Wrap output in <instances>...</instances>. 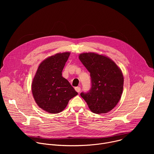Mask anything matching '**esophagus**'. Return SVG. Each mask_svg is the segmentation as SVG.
I'll return each instance as SVG.
<instances>
[{
	"label": "esophagus",
	"instance_id": "1",
	"mask_svg": "<svg viewBox=\"0 0 154 154\" xmlns=\"http://www.w3.org/2000/svg\"><path fill=\"white\" fill-rule=\"evenodd\" d=\"M75 91H76L77 93H79V92L80 91V90H81V88H80V87L77 86V87H75Z\"/></svg>",
	"mask_w": 154,
	"mask_h": 154
}]
</instances>
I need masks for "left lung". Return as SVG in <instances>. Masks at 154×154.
<instances>
[{"mask_svg":"<svg viewBox=\"0 0 154 154\" xmlns=\"http://www.w3.org/2000/svg\"><path fill=\"white\" fill-rule=\"evenodd\" d=\"M79 59L90 72L91 88L81 93L90 110L96 114L111 111L119 101L124 86L120 68L108 57L93 52L80 54Z\"/></svg>","mask_w":154,"mask_h":154,"instance_id":"8db88e82","label":"left lung"}]
</instances>
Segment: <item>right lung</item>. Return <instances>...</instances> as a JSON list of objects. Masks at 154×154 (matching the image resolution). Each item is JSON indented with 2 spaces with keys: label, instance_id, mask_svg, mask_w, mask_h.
Here are the masks:
<instances>
[{
  "label": "right lung",
  "instance_id": "right-lung-1",
  "mask_svg": "<svg viewBox=\"0 0 154 154\" xmlns=\"http://www.w3.org/2000/svg\"><path fill=\"white\" fill-rule=\"evenodd\" d=\"M70 52L58 53L42 61L32 84V91L37 105L52 114L62 112L68 102L78 93L62 77V71Z\"/></svg>",
  "mask_w": 154,
  "mask_h": 154
}]
</instances>
